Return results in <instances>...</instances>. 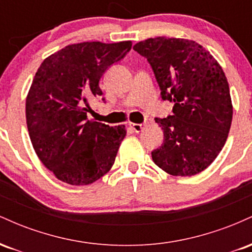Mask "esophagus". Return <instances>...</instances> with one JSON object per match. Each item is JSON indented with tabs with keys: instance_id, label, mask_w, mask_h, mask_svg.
Instances as JSON below:
<instances>
[{
	"instance_id": "1",
	"label": "esophagus",
	"mask_w": 252,
	"mask_h": 252,
	"mask_svg": "<svg viewBox=\"0 0 252 252\" xmlns=\"http://www.w3.org/2000/svg\"><path fill=\"white\" fill-rule=\"evenodd\" d=\"M129 126H130V128H131L132 130H134L135 132L141 131V130L143 129V124H138V123H130Z\"/></svg>"
}]
</instances>
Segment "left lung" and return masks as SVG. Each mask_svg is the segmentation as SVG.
<instances>
[{"mask_svg": "<svg viewBox=\"0 0 252 252\" xmlns=\"http://www.w3.org/2000/svg\"><path fill=\"white\" fill-rule=\"evenodd\" d=\"M134 50L152 66L162 100L174 104L172 115L155 118L162 126L163 143L152 152L153 161L168 174H198L220 153L232 122L224 71L192 40L150 37Z\"/></svg>", "mask_w": 252, "mask_h": 252, "instance_id": "1", "label": "left lung"}]
</instances>
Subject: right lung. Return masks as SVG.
<instances>
[{
	"instance_id": "obj_1",
	"label": "right lung",
	"mask_w": 252,
	"mask_h": 252,
	"mask_svg": "<svg viewBox=\"0 0 252 252\" xmlns=\"http://www.w3.org/2000/svg\"><path fill=\"white\" fill-rule=\"evenodd\" d=\"M130 50L131 41L70 45L35 73L26 99L27 128L43 166L63 182L92 184L114 164L126 130L89 121V102L102 97L104 72Z\"/></svg>"
}]
</instances>
